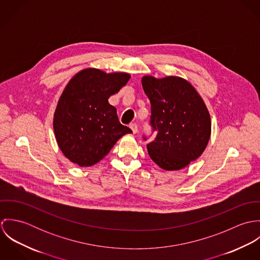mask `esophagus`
<instances>
[{
    "instance_id": "esophagus-1",
    "label": "esophagus",
    "mask_w": 260,
    "mask_h": 260,
    "mask_svg": "<svg viewBox=\"0 0 260 260\" xmlns=\"http://www.w3.org/2000/svg\"><path fill=\"white\" fill-rule=\"evenodd\" d=\"M129 127L131 128V130H132V132L135 134V133H137V131H138V127H137V124H135V123H131L130 125H129Z\"/></svg>"
}]
</instances>
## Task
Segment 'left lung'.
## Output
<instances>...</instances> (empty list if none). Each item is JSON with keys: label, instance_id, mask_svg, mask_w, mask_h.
<instances>
[{"label": "left lung", "instance_id": "1", "mask_svg": "<svg viewBox=\"0 0 260 260\" xmlns=\"http://www.w3.org/2000/svg\"><path fill=\"white\" fill-rule=\"evenodd\" d=\"M150 100V158L164 170H179L205 150L211 132L210 115L202 98L184 79L169 76L142 78ZM150 136L143 135L146 141Z\"/></svg>", "mask_w": 260, "mask_h": 260}]
</instances>
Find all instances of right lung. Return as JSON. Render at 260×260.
I'll list each match as a JSON object with an SVG mask.
<instances>
[{
  "label": "right lung",
  "mask_w": 260,
  "mask_h": 260,
  "mask_svg": "<svg viewBox=\"0 0 260 260\" xmlns=\"http://www.w3.org/2000/svg\"><path fill=\"white\" fill-rule=\"evenodd\" d=\"M130 79L126 73L85 69L70 80L54 114V131L64 155L79 166H92L132 130L119 122L108 99Z\"/></svg>",
  "instance_id": "add662e5"
}]
</instances>
